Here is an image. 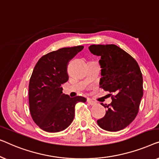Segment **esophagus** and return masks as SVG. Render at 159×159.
<instances>
[{"label": "esophagus", "mask_w": 159, "mask_h": 159, "mask_svg": "<svg viewBox=\"0 0 159 159\" xmlns=\"http://www.w3.org/2000/svg\"><path fill=\"white\" fill-rule=\"evenodd\" d=\"M87 102H88L89 104H91V105H94L96 104L94 102H93L92 100H91L90 99H87Z\"/></svg>", "instance_id": "obj_1"}]
</instances>
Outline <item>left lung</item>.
Listing matches in <instances>:
<instances>
[{"instance_id":"1","label":"left lung","mask_w":159,"mask_h":159,"mask_svg":"<svg viewBox=\"0 0 159 159\" xmlns=\"http://www.w3.org/2000/svg\"><path fill=\"white\" fill-rule=\"evenodd\" d=\"M92 54L101 57L99 85L111 95V104L104 117L97 120L99 126L107 131L124 129L135 120L143 95V75L136 60L115 44H92Z\"/></svg>"}]
</instances>
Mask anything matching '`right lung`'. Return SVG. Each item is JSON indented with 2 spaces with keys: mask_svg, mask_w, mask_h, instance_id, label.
Instances as JSON below:
<instances>
[{
  "mask_svg": "<svg viewBox=\"0 0 159 159\" xmlns=\"http://www.w3.org/2000/svg\"><path fill=\"white\" fill-rule=\"evenodd\" d=\"M84 47L63 48L44 55L36 64L29 84L30 111L34 122L43 130L57 133L74 119L75 106L86 102L83 97L62 93V84L68 80L67 66Z\"/></svg>",
  "mask_w": 159,
  "mask_h": 159,
  "instance_id": "add662e5",
  "label": "right lung"
}]
</instances>
